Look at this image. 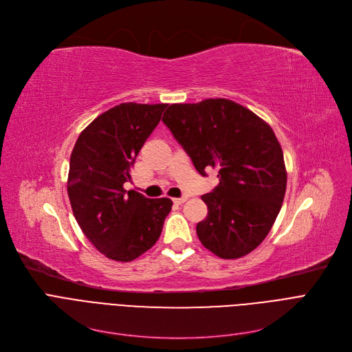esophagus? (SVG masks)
Returning a JSON list of instances; mask_svg holds the SVG:
<instances>
[{"label":"esophagus","mask_w":352,"mask_h":352,"mask_svg":"<svg viewBox=\"0 0 352 352\" xmlns=\"http://www.w3.org/2000/svg\"><path fill=\"white\" fill-rule=\"evenodd\" d=\"M173 201L175 202V204L181 206V204H184V202L187 201V197H186V195H182V197H179V198H173Z\"/></svg>","instance_id":"esophagus-1"}]
</instances>
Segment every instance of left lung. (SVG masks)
<instances>
[{"mask_svg": "<svg viewBox=\"0 0 352 352\" xmlns=\"http://www.w3.org/2000/svg\"><path fill=\"white\" fill-rule=\"evenodd\" d=\"M195 170H218L219 184L201 198L207 218L197 235L207 250L226 260L260 245L278 215L287 188L281 145L272 128L231 100L171 104L162 117Z\"/></svg>", "mask_w": 352, "mask_h": 352, "instance_id": "8db88e82", "label": "left lung"}]
</instances>
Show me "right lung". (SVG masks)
Instances as JSON below:
<instances>
[{"label": "right lung", "mask_w": 352, "mask_h": 352, "mask_svg": "<svg viewBox=\"0 0 352 352\" xmlns=\"http://www.w3.org/2000/svg\"><path fill=\"white\" fill-rule=\"evenodd\" d=\"M166 105L120 104L92 121L74 145L67 186L72 212L89 243L109 260L128 263L150 250L171 211L170 198L124 190Z\"/></svg>", "instance_id": "right-lung-1"}]
</instances>
